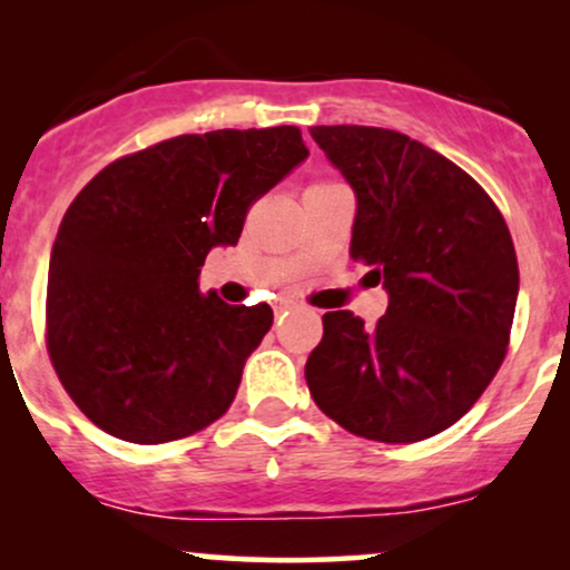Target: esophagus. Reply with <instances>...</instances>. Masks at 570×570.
I'll return each mask as SVG.
<instances>
[{
  "label": "esophagus",
  "instance_id": "34e87169",
  "mask_svg": "<svg viewBox=\"0 0 570 570\" xmlns=\"http://www.w3.org/2000/svg\"><path fill=\"white\" fill-rule=\"evenodd\" d=\"M289 307H294L292 299H276V303H273V311H276V313H286Z\"/></svg>",
  "mask_w": 570,
  "mask_h": 570
}]
</instances>
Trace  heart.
Returning <instances> with one entry per match:
<instances>
[{
	"label": "heart",
	"instance_id": "b5f03b06",
	"mask_svg": "<svg viewBox=\"0 0 570 570\" xmlns=\"http://www.w3.org/2000/svg\"><path fill=\"white\" fill-rule=\"evenodd\" d=\"M316 185H326V181H316Z\"/></svg>",
	"mask_w": 570,
	"mask_h": 570
}]
</instances>
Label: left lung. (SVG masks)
Here are the masks:
<instances>
[{
  "instance_id": "obj_1",
  "label": "left lung",
  "mask_w": 570,
  "mask_h": 570,
  "mask_svg": "<svg viewBox=\"0 0 570 570\" xmlns=\"http://www.w3.org/2000/svg\"><path fill=\"white\" fill-rule=\"evenodd\" d=\"M311 136L356 193L351 257L383 281L389 311L372 330L351 311L324 313L307 389L351 434L429 440L472 410L507 356L512 235L485 189L426 144L372 126Z\"/></svg>"
}]
</instances>
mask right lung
Returning <instances> with one entry per match:
<instances>
[{
    "label": "right lung",
    "instance_id": "right-lung-1",
    "mask_svg": "<svg viewBox=\"0 0 570 570\" xmlns=\"http://www.w3.org/2000/svg\"><path fill=\"white\" fill-rule=\"evenodd\" d=\"M307 158L297 126L208 130L109 163L58 227L45 343L71 402L117 440H185L227 412L271 305L200 294L214 246Z\"/></svg>",
    "mask_w": 570,
    "mask_h": 570
}]
</instances>
